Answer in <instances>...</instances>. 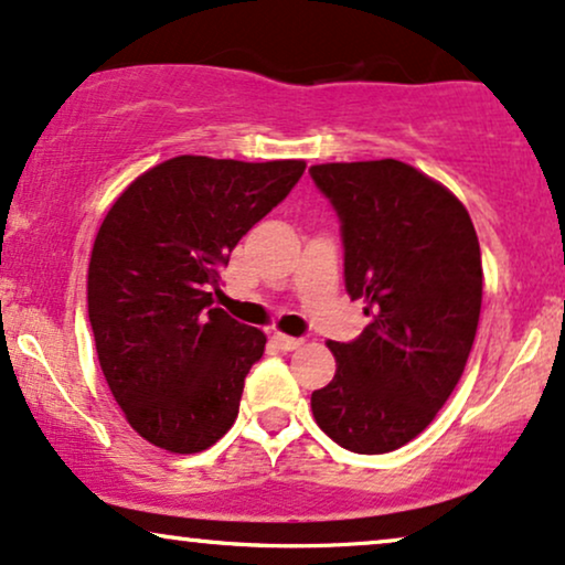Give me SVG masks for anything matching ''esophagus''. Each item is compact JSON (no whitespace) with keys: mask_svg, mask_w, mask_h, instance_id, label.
Wrapping results in <instances>:
<instances>
[{"mask_svg":"<svg viewBox=\"0 0 565 565\" xmlns=\"http://www.w3.org/2000/svg\"><path fill=\"white\" fill-rule=\"evenodd\" d=\"M270 341H274L281 352H295V349L302 347V339H295V335H287V333H274L270 335Z\"/></svg>","mask_w":565,"mask_h":565,"instance_id":"34e87169","label":"esophagus"}]
</instances>
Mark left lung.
<instances>
[{"mask_svg":"<svg viewBox=\"0 0 565 565\" xmlns=\"http://www.w3.org/2000/svg\"><path fill=\"white\" fill-rule=\"evenodd\" d=\"M312 182L341 221L344 281L370 326L328 341L335 375L312 417L354 454L417 438L454 394L482 307V258L459 198L396 159L318 163Z\"/></svg>","mask_w":565,"mask_h":565,"instance_id":"obj_1","label":"left lung"}]
</instances>
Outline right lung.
I'll use <instances>...</instances> for the list:
<instances>
[{
    "instance_id": "right-lung-1",
    "label": "right lung",
    "mask_w": 565,
    "mask_h": 565,
    "mask_svg": "<svg viewBox=\"0 0 565 565\" xmlns=\"http://www.w3.org/2000/svg\"><path fill=\"white\" fill-rule=\"evenodd\" d=\"M305 161L177 156L114 200L88 266L98 362L132 430L198 454L234 425L266 333L213 307L218 270Z\"/></svg>"
}]
</instances>
